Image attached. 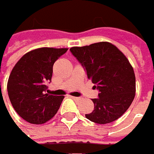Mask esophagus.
Here are the masks:
<instances>
[{
	"label": "esophagus",
	"instance_id": "obj_1",
	"mask_svg": "<svg viewBox=\"0 0 154 154\" xmlns=\"http://www.w3.org/2000/svg\"><path fill=\"white\" fill-rule=\"evenodd\" d=\"M70 98L74 99V100H78V99H79V98H77V97H74V96H70Z\"/></svg>",
	"mask_w": 154,
	"mask_h": 154
}]
</instances>
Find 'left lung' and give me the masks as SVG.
Wrapping results in <instances>:
<instances>
[{
    "instance_id": "1",
    "label": "left lung",
    "mask_w": 154,
    "mask_h": 154,
    "mask_svg": "<svg viewBox=\"0 0 154 154\" xmlns=\"http://www.w3.org/2000/svg\"><path fill=\"white\" fill-rule=\"evenodd\" d=\"M94 87V109L85 116L97 124L116 121L128 109L136 94V77L129 60L116 46L99 42L70 49Z\"/></svg>"
}]
</instances>
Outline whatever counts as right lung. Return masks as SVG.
Masks as SVG:
<instances>
[{"instance_id":"right-lung-1","label":"right lung","mask_w":154,"mask_h":154,"mask_svg":"<svg viewBox=\"0 0 154 154\" xmlns=\"http://www.w3.org/2000/svg\"><path fill=\"white\" fill-rule=\"evenodd\" d=\"M67 49L39 48L17 62L7 82L8 96L16 112L31 124H44L55 116L64 96L48 94L53 65Z\"/></svg>"}]
</instances>
